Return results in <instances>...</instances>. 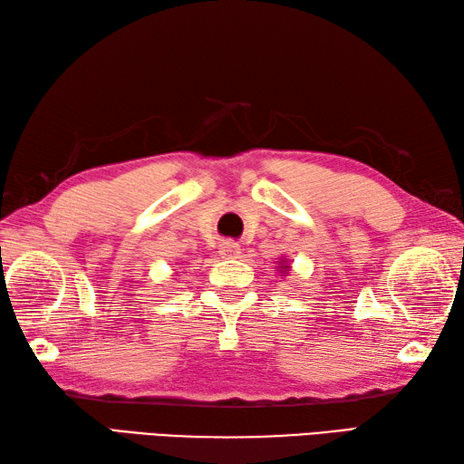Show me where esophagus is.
I'll use <instances>...</instances> for the list:
<instances>
[{
    "mask_svg": "<svg viewBox=\"0 0 464 464\" xmlns=\"http://www.w3.org/2000/svg\"><path fill=\"white\" fill-rule=\"evenodd\" d=\"M220 256L222 258H238L240 256V244L234 242V240H226L220 244Z\"/></svg>",
    "mask_w": 464,
    "mask_h": 464,
    "instance_id": "1",
    "label": "esophagus"
}]
</instances>
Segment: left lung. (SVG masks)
Returning a JSON list of instances; mask_svg holds the SVG:
<instances>
[{
	"label": "left lung",
	"instance_id": "left-lung-1",
	"mask_svg": "<svg viewBox=\"0 0 464 464\" xmlns=\"http://www.w3.org/2000/svg\"><path fill=\"white\" fill-rule=\"evenodd\" d=\"M286 268H288V266H286Z\"/></svg>",
	"mask_w": 464,
	"mask_h": 464
}]
</instances>
